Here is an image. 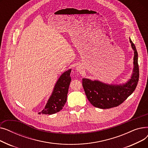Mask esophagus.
<instances>
[{
    "label": "esophagus",
    "instance_id": "esophagus-1",
    "mask_svg": "<svg viewBox=\"0 0 148 148\" xmlns=\"http://www.w3.org/2000/svg\"><path fill=\"white\" fill-rule=\"evenodd\" d=\"M77 69L78 70V71H80V68H79V67H77Z\"/></svg>",
    "mask_w": 148,
    "mask_h": 148
}]
</instances>
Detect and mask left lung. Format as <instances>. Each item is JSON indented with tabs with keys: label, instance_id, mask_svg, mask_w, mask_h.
Returning a JSON list of instances; mask_svg holds the SVG:
<instances>
[{
	"label": "left lung",
	"instance_id": "left-lung-1",
	"mask_svg": "<svg viewBox=\"0 0 148 148\" xmlns=\"http://www.w3.org/2000/svg\"><path fill=\"white\" fill-rule=\"evenodd\" d=\"M130 42L134 51L133 69L130 79L126 83L107 84L97 80L83 79L82 84L85 94L89 102L94 107L102 109L117 107L134 91L139 77L138 53L130 38Z\"/></svg>",
	"mask_w": 148,
	"mask_h": 148
}]
</instances>
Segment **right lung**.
I'll return each mask as SVG.
<instances>
[{"label":"right lung","instance_id":"obj_1","mask_svg":"<svg viewBox=\"0 0 148 148\" xmlns=\"http://www.w3.org/2000/svg\"><path fill=\"white\" fill-rule=\"evenodd\" d=\"M71 69L62 73L53 88L52 94L49 98L44 109L39 113L52 114L60 111L65 106L71 79L70 73Z\"/></svg>","mask_w":148,"mask_h":148}]
</instances>
